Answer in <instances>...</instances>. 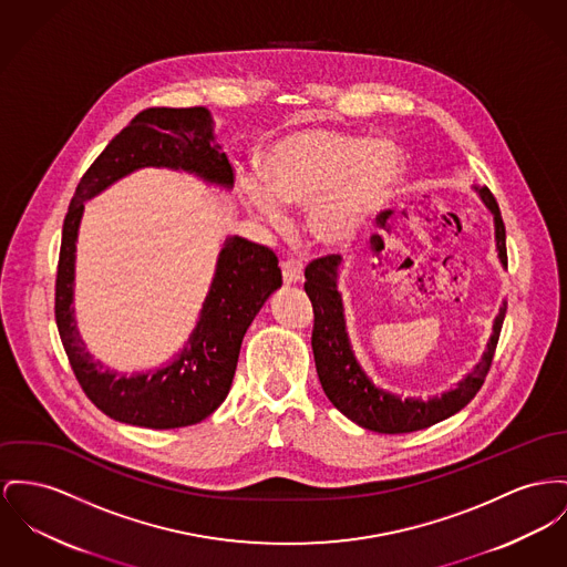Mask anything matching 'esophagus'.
<instances>
[{"label":"esophagus","instance_id":"obj_1","mask_svg":"<svg viewBox=\"0 0 567 567\" xmlns=\"http://www.w3.org/2000/svg\"><path fill=\"white\" fill-rule=\"evenodd\" d=\"M281 275H284V281L290 286V284H299L302 279V262L295 260V258H288L281 262Z\"/></svg>","mask_w":567,"mask_h":567}]
</instances>
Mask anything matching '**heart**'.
<instances>
[{"label": "heart", "mask_w": 567, "mask_h": 567, "mask_svg": "<svg viewBox=\"0 0 567 567\" xmlns=\"http://www.w3.org/2000/svg\"><path fill=\"white\" fill-rule=\"evenodd\" d=\"M406 174L402 152L386 140L338 128L307 126L270 144L258 174L238 176L243 202L281 226L284 206L307 208L318 245L346 247L393 199Z\"/></svg>", "instance_id": "heart-1"}]
</instances>
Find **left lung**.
Segmentation results:
<instances>
[{
    "mask_svg": "<svg viewBox=\"0 0 567 567\" xmlns=\"http://www.w3.org/2000/svg\"><path fill=\"white\" fill-rule=\"evenodd\" d=\"M480 195L494 215V238H496L498 260L501 265L507 266L505 224L501 219L498 204L491 189L486 187L480 189ZM340 262V256H324L309 262L305 268V292L313 307L311 348L316 359V372L331 404L340 411L341 415L378 434L416 432L462 411L477 395V391L482 389L484 380L491 372L492 357L498 343L507 302H503V307L498 309V316L494 318V327H492L494 333L482 361L453 391L443 393L441 398H432L427 402L415 400V398L402 400L395 393H389L377 386L372 378L363 372V368L359 365L352 352L348 331H346V320H343L341 295L338 292Z\"/></svg>",
    "mask_w": 567,
    "mask_h": 567,
    "instance_id": "1",
    "label": "left lung"
}]
</instances>
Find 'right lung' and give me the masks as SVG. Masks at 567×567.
Segmentation results:
<instances>
[{"mask_svg": "<svg viewBox=\"0 0 567 567\" xmlns=\"http://www.w3.org/2000/svg\"><path fill=\"white\" fill-rule=\"evenodd\" d=\"M206 107H151L135 115L87 167L69 206L55 279V322L71 368L92 404L115 421L172 430L199 423L226 400L240 343L266 299L281 286L277 256L247 238H226L215 279L183 352L148 374L120 377L94 361L73 316L76 229L83 202L140 167H169L231 187L234 169L213 144Z\"/></svg>", "mask_w": 567, "mask_h": 567, "instance_id": "obj_1", "label": "right lung"}]
</instances>
